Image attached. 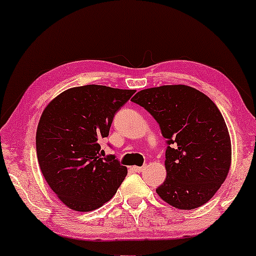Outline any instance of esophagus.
<instances>
[{
	"instance_id": "esophagus-1",
	"label": "esophagus",
	"mask_w": 256,
	"mask_h": 256,
	"mask_svg": "<svg viewBox=\"0 0 256 256\" xmlns=\"http://www.w3.org/2000/svg\"><path fill=\"white\" fill-rule=\"evenodd\" d=\"M132 170H134V172H143L146 170V166H134L132 167Z\"/></svg>"
}]
</instances>
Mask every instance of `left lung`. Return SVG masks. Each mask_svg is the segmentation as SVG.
<instances>
[{
    "instance_id": "left-lung-1",
    "label": "left lung",
    "mask_w": 256,
    "mask_h": 256,
    "mask_svg": "<svg viewBox=\"0 0 256 256\" xmlns=\"http://www.w3.org/2000/svg\"><path fill=\"white\" fill-rule=\"evenodd\" d=\"M131 101L152 114L166 138L167 176L158 195L179 210L207 204L231 165L230 136L218 107L186 85L150 88Z\"/></svg>"
}]
</instances>
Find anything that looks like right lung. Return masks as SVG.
<instances>
[{"mask_svg":"<svg viewBox=\"0 0 256 256\" xmlns=\"http://www.w3.org/2000/svg\"><path fill=\"white\" fill-rule=\"evenodd\" d=\"M134 94L84 85L64 91L43 110L36 134L38 164L52 192L71 210H98L128 174L114 155L101 158V140Z\"/></svg>","mask_w":256,"mask_h":256,"instance_id":"add662e5","label":"right lung"}]
</instances>
